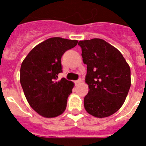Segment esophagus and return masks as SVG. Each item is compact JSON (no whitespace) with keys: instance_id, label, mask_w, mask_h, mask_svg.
Wrapping results in <instances>:
<instances>
[{"instance_id":"1","label":"esophagus","mask_w":146,"mask_h":146,"mask_svg":"<svg viewBox=\"0 0 146 146\" xmlns=\"http://www.w3.org/2000/svg\"><path fill=\"white\" fill-rule=\"evenodd\" d=\"M82 82V80H81V79H79V80H76V81H75V84L76 85H78V84H79V83H80V82Z\"/></svg>"}]
</instances>
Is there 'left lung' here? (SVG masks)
<instances>
[{
	"label": "left lung",
	"mask_w": 146,
	"mask_h": 146,
	"mask_svg": "<svg viewBox=\"0 0 146 146\" xmlns=\"http://www.w3.org/2000/svg\"><path fill=\"white\" fill-rule=\"evenodd\" d=\"M82 60L87 65L84 98L86 111L96 117H106L119 110L129 92L130 68L122 54L100 38L80 41Z\"/></svg>",
	"instance_id": "obj_1"
}]
</instances>
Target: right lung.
<instances>
[{
  "label": "right lung",
  "instance_id": "obj_1",
  "mask_svg": "<svg viewBox=\"0 0 146 146\" xmlns=\"http://www.w3.org/2000/svg\"><path fill=\"white\" fill-rule=\"evenodd\" d=\"M76 40L50 38L34 48L20 68V83L32 108L44 117L60 115L66 108L73 83L62 78L61 57L77 44Z\"/></svg>",
  "mask_w": 146,
  "mask_h": 146
}]
</instances>
